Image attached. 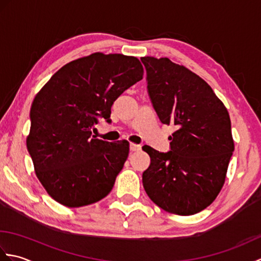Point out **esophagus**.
<instances>
[{"label": "esophagus", "instance_id": "obj_1", "mask_svg": "<svg viewBox=\"0 0 261 261\" xmlns=\"http://www.w3.org/2000/svg\"><path fill=\"white\" fill-rule=\"evenodd\" d=\"M130 150L131 151H139L141 150V146L137 145V143H130Z\"/></svg>", "mask_w": 261, "mask_h": 261}]
</instances>
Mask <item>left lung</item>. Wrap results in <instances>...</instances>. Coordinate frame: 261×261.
Segmentation results:
<instances>
[{
  "label": "left lung",
  "mask_w": 261,
  "mask_h": 261,
  "mask_svg": "<svg viewBox=\"0 0 261 261\" xmlns=\"http://www.w3.org/2000/svg\"><path fill=\"white\" fill-rule=\"evenodd\" d=\"M141 62L159 120L176 126L169 151L142 147L150 156L143 187L167 212L198 213L218 196L234 150L228 110L207 83L184 66L168 58L142 57Z\"/></svg>",
  "instance_id": "8db88e82"
}]
</instances>
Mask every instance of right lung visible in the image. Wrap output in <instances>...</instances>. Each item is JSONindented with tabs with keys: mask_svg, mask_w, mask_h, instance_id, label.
<instances>
[{
	"mask_svg": "<svg viewBox=\"0 0 261 261\" xmlns=\"http://www.w3.org/2000/svg\"><path fill=\"white\" fill-rule=\"evenodd\" d=\"M142 76L136 57L96 53L65 65L37 94L27 148L55 201L80 207L112 191L129 142L99 140L92 130L101 118L110 120L115 99Z\"/></svg>",
	"mask_w": 261,
	"mask_h": 261,
	"instance_id": "obj_1",
	"label": "right lung"
}]
</instances>
